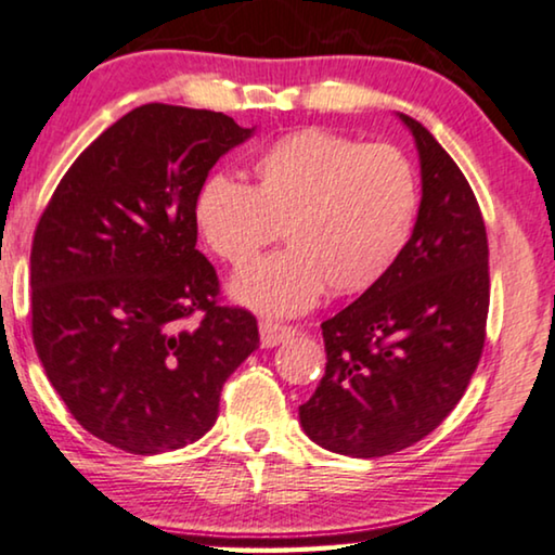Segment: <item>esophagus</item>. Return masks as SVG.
I'll return each mask as SVG.
<instances>
[{
	"mask_svg": "<svg viewBox=\"0 0 555 555\" xmlns=\"http://www.w3.org/2000/svg\"><path fill=\"white\" fill-rule=\"evenodd\" d=\"M259 332H261V347H267V349L281 345V341H288L296 334L294 326L269 322V319H263V322L259 324Z\"/></svg>",
	"mask_w": 555,
	"mask_h": 555,
	"instance_id": "esophagus-1",
	"label": "esophagus"
}]
</instances>
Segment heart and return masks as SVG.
<instances>
[{
    "mask_svg": "<svg viewBox=\"0 0 555 555\" xmlns=\"http://www.w3.org/2000/svg\"><path fill=\"white\" fill-rule=\"evenodd\" d=\"M417 206V176L402 151L301 128L254 155L251 185L208 176L193 198V223L233 269L284 231V251L248 267L229 292L261 314L294 317L326 286L359 294L379 284L408 246Z\"/></svg>",
    "mask_w": 555,
    "mask_h": 555,
    "instance_id": "obj_1",
    "label": "heart"
}]
</instances>
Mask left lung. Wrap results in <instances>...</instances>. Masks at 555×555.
<instances>
[{"mask_svg": "<svg viewBox=\"0 0 555 555\" xmlns=\"http://www.w3.org/2000/svg\"><path fill=\"white\" fill-rule=\"evenodd\" d=\"M423 201L392 271L322 324L326 370L299 408L324 450L382 457L430 435L465 395L486 345L488 233L463 170L410 115Z\"/></svg>", "mask_w": 555, "mask_h": 555, "instance_id": "1", "label": "left lung"}]
</instances>
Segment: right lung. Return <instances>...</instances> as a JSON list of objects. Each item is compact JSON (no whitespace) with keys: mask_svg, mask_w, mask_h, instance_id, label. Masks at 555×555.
<instances>
[{"mask_svg":"<svg viewBox=\"0 0 555 555\" xmlns=\"http://www.w3.org/2000/svg\"><path fill=\"white\" fill-rule=\"evenodd\" d=\"M251 135L223 113L140 105L85 147L37 223V357L77 423L113 448L201 440L223 382L259 347L251 311L218 304L193 223L208 170Z\"/></svg>","mask_w":555,"mask_h":555,"instance_id":"right-lung-1","label":"right lung"}]
</instances>
